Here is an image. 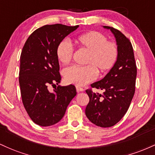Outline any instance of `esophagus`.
I'll return each instance as SVG.
<instances>
[{
  "label": "esophagus",
  "instance_id": "esophagus-1",
  "mask_svg": "<svg viewBox=\"0 0 155 155\" xmlns=\"http://www.w3.org/2000/svg\"><path fill=\"white\" fill-rule=\"evenodd\" d=\"M76 92H83L84 90L82 87H81L78 86V85H76Z\"/></svg>",
  "mask_w": 155,
  "mask_h": 155
}]
</instances>
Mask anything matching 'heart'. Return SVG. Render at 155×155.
Returning <instances> with one entry per match:
<instances>
[{"mask_svg": "<svg viewBox=\"0 0 155 155\" xmlns=\"http://www.w3.org/2000/svg\"><path fill=\"white\" fill-rule=\"evenodd\" d=\"M75 42L81 49L88 51L84 66H69L63 70V77L67 83L85 85L96 79L97 71L106 74L116 65L119 58V47L115 41L98 31H90L79 35ZM57 58L60 63L71 61L74 48L69 41H62L56 49Z\"/></svg>", "mask_w": 155, "mask_h": 155, "instance_id": "heart-1", "label": "heart"}]
</instances>
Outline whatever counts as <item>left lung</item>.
Returning <instances> with one entry per match:
<instances>
[{"label": "left lung", "instance_id": "left-lung-1", "mask_svg": "<svg viewBox=\"0 0 155 155\" xmlns=\"http://www.w3.org/2000/svg\"><path fill=\"white\" fill-rule=\"evenodd\" d=\"M111 30L119 47L116 65L103 79L91 84V87L104 90L103 95L92 89L86 92L90 101L85 109L89 120L101 127H112L124 116L136 90L137 67L133 46L128 38L113 27Z\"/></svg>", "mask_w": 155, "mask_h": 155}]
</instances>
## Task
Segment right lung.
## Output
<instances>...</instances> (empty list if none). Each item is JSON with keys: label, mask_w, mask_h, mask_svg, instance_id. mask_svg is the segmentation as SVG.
<instances>
[{"label": "right lung", "mask_w": 155, "mask_h": 155, "mask_svg": "<svg viewBox=\"0 0 155 155\" xmlns=\"http://www.w3.org/2000/svg\"><path fill=\"white\" fill-rule=\"evenodd\" d=\"M78 27L46 25L33 32L22 48L19 73L21 97L27 113L40 126H50L61 120L76 95L74 85L58 86L54 92L47 87L61 81L56 55L58 44Z\"/></svg>", "instance_id": "right-lung-1"}]
</instances>
